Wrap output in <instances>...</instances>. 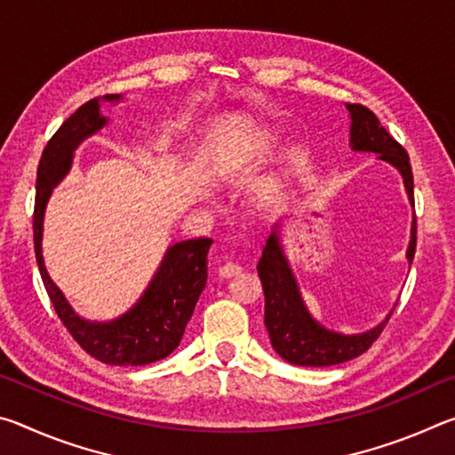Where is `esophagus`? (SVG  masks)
Wrapping results in <instances>:
<instances>
[{"instance_id": "esophagus-1", "label": "esophagus", "mask_w": 455, "mask_h": 455, "mask_svg": "<svg viewBox=\"0 0 455 455\" xmlns=\"http://www.w3.org/2000/svg\"><path fill=\"white\" fill-rule=\"evenodd\" d=\"M243 267L236 265V263H225L222 267H219V276H222V279H233V276L241 275Z\"/></svg>"}]
</instances>
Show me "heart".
I'll use <instances>...</instances> for the list:
<instances>
[{"label":"heart","mask_w":455,"mask_h":455,"mask_svg":"<svg viewBox=\"0 0 455 455\" xmlns=\"http://www.w3.org/2000/svg\"><path fill=\"white\" fill-rule=\"evenodd\" d=\"M271 140H273V138H271V136H265V138H263V140H260V142H259V148H265V146H267L268 142H271Z\"/></svg>","instance_id":"b5f03b06"}]
</instances>
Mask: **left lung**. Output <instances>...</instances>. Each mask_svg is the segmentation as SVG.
Masks as SVG:
<instances>
[{
    "label": "left lung",
    "instance_id": "8db88e82",
    "mask_svg": "<svg viewBox=\"0 0 455 455\" xmlns=\"http://www.w3.org/2000/svg\"><path fill=\"white\" fill-rule=\"evenodd\" d=\"M351 116V148L355 152H375L377 158L385 160L403 176L407 198L413 206V174L410 156L387 130L381 126L375 114L361 104H345ZM268 236L257 271L265 291V325L271 337L273 349L292 365L329 367L359 357L371 347L381 335L389 315L379 325L357 335H343L329 331L311 317L303 303L301 291L289 260L284 257L279 241V225ZM415 214L411 222V241L407 246V260L415 255Z\"/></svg>",
    "mask_w": 455,
    "mask_h": 455
}]
</instances>
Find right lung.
Masks as SVG:
<instances>
[{"mask_svg": "<svg viewBox=\"0 0 455 455\" xmlns=\"http://www.w3.org/2000/svg\"><path fill=\"white\" fill-rule=\"evenodd\" d=\"M120 94H106L102 100L94 98L82 104L44 148L36 182L34 249L53 309L80 347L102 363L136 367L164 359L179 347L200 292L206 287V257L212 238H190L168 246L138 303L122 317L106 323L86 321L72 309L64 292L50 279L42 255L44 212L52 190L70 172L74 150L80 142L108 124V118L100 112V102H120Z\"/></svg>", "mask_w": 455, "mask_h": 455, "instance_id": "add662e5", "label": "right lung"}]
</instances>
